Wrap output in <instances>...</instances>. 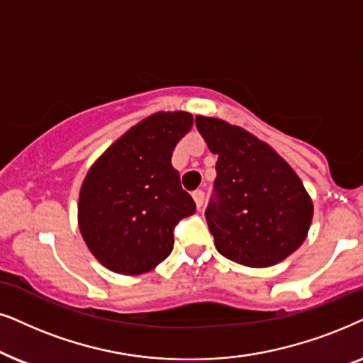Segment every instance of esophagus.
Segmentation results:
<instances>
[{"label": "esophagus", "instance_id": "34e87169", "mask_svg": "<svg viewBox=\"0 0 363 363\" xmlns=\"http://www.w3.org/2000/svg\"><path fill=\"white\" fill-rule=\"evenodd\" d=\"M192 197H194V201H196V206H197V209H201V207L204 206V199H206V194H204V191H201V189L194 191V192H192Z\"/></svg>", "mask_w": 363, "mask_h": 363}]
</instances>
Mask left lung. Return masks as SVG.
Wrapping results in <instances>:
<instances>
[{"instance_id":"8db88e82","label":"left lung","mask_w":363,"mask_h":363,"mask_svg":"<svg viewBox=\"0 0 363 363\" xmlns=\"http://www.w3.org/2000/svg\"><path fill=\"white\" fill-rule=\"evenodd\" d=\"M196 125L217 154L207 225L224 257L247 267H269L301 247L313 206L294 169L252 134L216 118Z\"/></svg>"}]
</instances>
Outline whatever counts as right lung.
<instances>
[{"instance_id": "1", "label": "right lung", "mask_w": 363, "mask_h": 363, "mask_svg": "<svg viewBox=\"0 0 363 363\" xmlns=\"http://www.w3.org/2000/svg\"><path fill=\"white\" fill-rule=\"evenodd\" d=\"M189 113H156L119 138L89 169L79 192V229L96 259L138 275L161 264L174 229L196 212L171 157L192 128Z\"/></svg>"}]
</instances>
